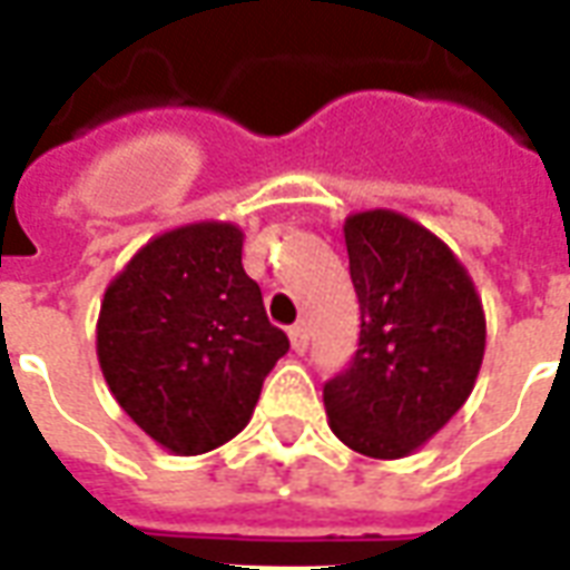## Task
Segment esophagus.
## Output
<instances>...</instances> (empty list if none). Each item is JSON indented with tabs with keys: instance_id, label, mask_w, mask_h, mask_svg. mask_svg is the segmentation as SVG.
Here are the masks:
<instances>
[{
	"instance_id": "34e87169",
	"label": "esophagus",
	"mask_w": 570,
	"mask_h": 570,
	"mask_svg": "<svg viewBox=\"0 0 570 570\" xmlns=\"http://www.w3.org/2000/svg\"><path fill=\"white\" fill-rule=\"evenodd\" d=\"M289 345H293V352L298 354L308 348V333H305V324L289 326Z\"/></svg>"
}]
</instances>
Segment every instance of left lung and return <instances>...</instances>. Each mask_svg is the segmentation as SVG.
<instances>
[{
	"label": "left lung",
	"mask_w": 570,
	"mask_h": 570,
	"mask_svg": "<svg viewBox=\"0 0 570 570\" xmlns=\"http://www.w3.org/2000/svg\"><path fill=\"white\" fill-rule=\"evenodd\" d=\"M342 234L361 340L324 385L326 420L364 456H410L475 389L488 336L481 296L451 246L401 213H354Z\"/></svg>",
	"instance_id": "1"
}]
</instances>
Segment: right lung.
<instances>
[{
	"label": "right lung",
	"mask_w": 570,
	"mask_h": 570,
	"mask_svg": "<svg viewBox=\"0 0 570 570\" xmlns=\"http://www.w3.org/2000/svg\"><path fill=\"white\" fill-rule=\"evenodd\" d=\"M244 230L194 222L147 240L110 281L98 364L117 404L178 456L237 435L289 348L244 272Z\"/></svg>",
	"instance_id": "obj_1"
}]
</instances>
